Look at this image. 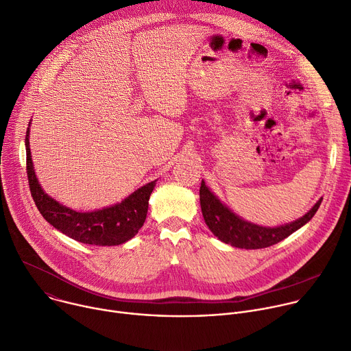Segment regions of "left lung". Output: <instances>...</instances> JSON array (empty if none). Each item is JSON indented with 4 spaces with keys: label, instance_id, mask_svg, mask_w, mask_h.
Here are the masks:
<instances>
[{
    "label": "left lung",
    "instance_id": "left-lung-1",
    "mask_svg": "<svg viewBox=\"0 0 351 351\" xmlns=\"http://www.w3.org/2000/svg\"><path fill=\"white\" fill-rule=\"evenodd\" d=\"M321 202L322 198L318 199L317 204L304 217L295 219L294 222L267 228L244 221L236 215L230 208L221 203V199L206 186L204 180H202V186H199V206H202V213L210 230L221 241L247 250L265 248L282 241L311 221L318 211Z\"/></svg>",
    "mask_w": 351,
    "mask_h": 351
}]
</instances>
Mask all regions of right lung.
Instances as JSON below:
<instances>
[{
    "label": "right lung",
    "instance_id": "add662e5",
    "mask_svg": "<svg viewBox=\"0 0 351 351\" xmlns=\"http://www.w3.org/2000/svg\"><path fill=\"white\" fill-rule=\"evenodd\" d=\"M25 145L30 193L36 207L49 225L76 241L93 245H118L134 237L145 221L148 199L157 180L137 189L115 206L91 213H79L56 202L38 184L30 154L29 128L26 130Z\"/></svg>",
    "mask_w": 351,
    "mask_h": 351
}]
</instances>
